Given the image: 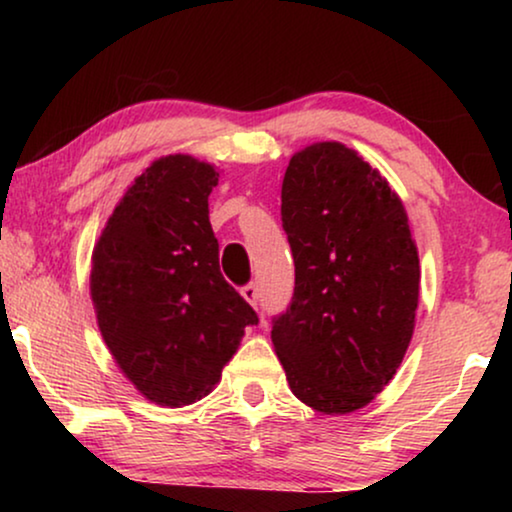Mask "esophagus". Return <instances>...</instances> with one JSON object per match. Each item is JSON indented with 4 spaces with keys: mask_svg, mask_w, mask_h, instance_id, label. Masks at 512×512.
I'll list each match as a JSON object with an SVG mask.
<instances>
[{
    "mask_svg": "<svg viewBox=\"0 0 512 512\" xmlns=\"http://www.w3.org/2000/svg\"><path fill=\"white\" fill-rule=\"evenodd\" d=\"M240 293H242L244 300H247V303H249L251 307H256V305H258V289H256V284H254V282L244 284L242 289H240Z\"/></svg>",
    "mask_w": 512,
    "mask_h": 512,
    "instance_id": "obj_1",
    "label": "esophagus"
}]
</instances>
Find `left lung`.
Instances as JSON below:
<instances>
[{"label": "left lung", "instance_id": "1", "mask_svg": "<svg viewBox=\"0 0 512 512\" xmlns=\"http://www.w3.org/2000/svg\"><path fill=\"white\" fill-rule=\"evenodd\" d=\"M282 226L296 289L272 345L296 398L324 415L368 405L415 331L419 256L403 202L354 149L319 142L289 160Z\"/></svg>", "mask_w": 512, "mask_h": 512}]
</instances>
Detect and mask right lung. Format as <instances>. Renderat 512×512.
<instances>
[{
  "label": "right lung",
  "instance_id": "1",
  "mask_svg": "<svg viewBox=\"0 0 512 512\" xmlns=\"http://www.w3.org/2000/svg\"><path fill=\"white\" fill-rule=\"evenodd\" d=\"M214 165L165 156L146 167L93 249L90 296L111 356L139 394L165 408L221 380L244 328L258 324L221 275L209 223Z\"/></svg>",
  "mask_w": 512,
  "mask_h": 512
}]
</instances>
